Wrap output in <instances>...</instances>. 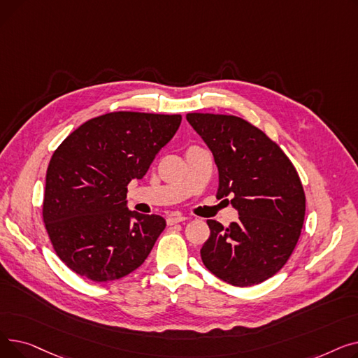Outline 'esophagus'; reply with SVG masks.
Here are the masks:
<instances>
[{
  "label": "esophagus",
  "instance_id": "34e87169",
  "mask_svg": "<svg viewBox=\"0 0 358 358\" xmlns=\"http://www.w3.org/2000/svg\"><path fill=\"white\" fill-rule=\"evenodd\" d=\"M184 220H185V216H182L180 213H173V215L168 216L166 223L168 224H176V223H180V222H184Z\"/></svg>",
  "mask_w": 358,
  "mask_h": 358
}]
</instances>
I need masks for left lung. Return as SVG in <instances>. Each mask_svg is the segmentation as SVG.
Here are the masks:
<instances>
[{
	"label": "left lung",
	"instance_id": "8db88e82",
	"mask_svg": "<svg viewBox=\"0 0 358 358\" xmlns=\"http://www.w3.org/2000/svg\"><path fill=\"white\" fill-rule=\"evenodd\" d=\"M212 150L219 169L217 199L239 219L228 228L208 220L210 236L200 250L210 273L236 287L273 277L290 258L302 232L306 199L294 165L264 131L236 116H185Z\"/></svg>",
	"mask_w": 358,
	"mask_h": 358
}]
</instances>
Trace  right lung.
<instances>
[{
	"instance_id": "add662e5",
	"label": "right lung",
	"mask_w": 358,
	"mask_h": 358,
	"mask_svg": "<svg viewBox=\"0 0 358 358\" xmlns=\"http://www.w3.org/2000/svg\"><path fill=\"white\" fill-rule=\"evenodd\" d=\"M180 123L181 115L113 111L85 122L56 148L42 213L56 255L73 273L107 283L143 264L165 220L130 212L127 184L146 174Z\"/></svg>"
}]
</instances>
